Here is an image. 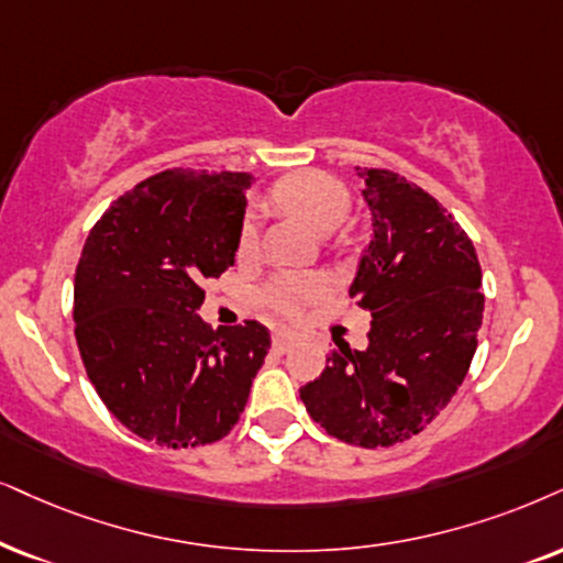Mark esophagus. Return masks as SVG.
Wrapping results in <instances>:
<instances>
[{
    "label": "esophagus",
    "instance_id": "34e87169",
    "mask_svg": "<svg viewBox=\"0 0 563 563\" xmlns=\"http://www.w3.org/2000/svg\"><path fill=\"white\" fill-rule=\"evenodd\" d=\"M296 343H298V338H296L294 332H288V330H277L273 334V347H275L277 353H288Z\"/></svg>",
    "mask_w": 563,
    "mask_h": 563
}]
</instances>
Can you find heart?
<instances>
[{"mask_svg":"<svg viewBox=\"0 0 563 563\" xmlns=\"http://www.w3.org/2000/svg\"><path fill=\"white\" fill-rule=\"evenodd\" d=\"M275 202L317 233H330L351 212V195L322 170H298L283 179L273 191ZM257 246V223L246 218L239 229V257H249ZM324 277L311 273H280L262 288V301L275 314L298 317L309 303L324 296Z\"/></svg>","mask_w":563,"mask_h":563,"instance_id":"1","label":"heart"}]
</instances>
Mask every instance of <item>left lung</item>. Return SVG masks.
Instances as JSON below:
<instances>
[{
    "label": "left lung",
    "instance_id": "left-lung-1",
    "mask_svg": "<svg viewBox=\"0 0 563 563\" xmlns=\"http://www.w3.org/2000/svg\"><path fill=\"white\" fill-rule=\"evenodd\" d=\"M372 212V241L351 296L372 311L366 351L330 353L298 389L330 437L366 450L421 433L452 400L478 347L481 265L473 241L395 170L355 168Z\"/></svg>",
    "mask_w": 563,
    "mask_h": 563
}]
</instances>
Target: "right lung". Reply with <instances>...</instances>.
I'll return each instance as SVG.
<instances>
[{
  "instance_id": "add662e5",
  "label": "right lung",
  "mask_w": 563,
  "mask_h": 563,
  "mask_svg": "<svg viewBox=\"0 0 563 563\" xmlns=\"http://www.w3.org/2000/svg\"><path fill=\"white\" fill-rule=\"evenodd\" d=\"M252 174L170 168L111 202L75 273V338L106 408L170 450L223 439L265 364L260 322L212 330L202 283L236 262Z\"/></svg>"
}]
</instances>
